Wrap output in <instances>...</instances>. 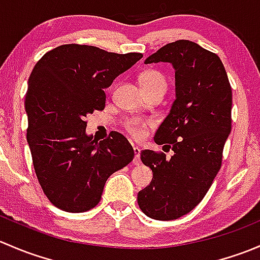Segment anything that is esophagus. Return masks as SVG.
<instances>
[{"instance_id": "34e87169", "label": "esophagus", "mask_w": 260, "mask_h": 260, "mask_svg": "<svg viewBox=\"0 0 260 260\" xmlns=\"http://www.w3.org/2000/svg\"><path fill=\"white\" fill-rule=\"evenodd\" d=\"M133 152H135V159H133V164L140 165L141 164V149L138 147H133Z\"/></svg>"}]
</instances>
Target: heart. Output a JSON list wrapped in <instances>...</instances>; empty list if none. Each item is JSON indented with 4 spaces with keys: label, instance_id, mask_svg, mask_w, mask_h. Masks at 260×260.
Segmentation results:
<instances>
[{
    "label": "heart",
    "instance_id": "heart-1",
    "mask_svg": "<svg viewBox=\"0 0 260 260\" xmlns=\"http://www.w3.org/2000/svg\"><path fill=\"white\" fill-rule=\"evenodd\" d=\"M141 84H142L145 90H151V89L162 88L166 90L167 88V80L162 73L158 70H148V72L143 73L141 77ZM153 125L151 119H143V118H128L123 122V127H124L125 132L135 140L140 141L145 138L147 129Z\"/></svg>",
    "mask_w": 260,
    "mask_h": 260
}]
</instances>
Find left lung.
Returning a JSON list of instances; mask_svg holds the SVG:
<instances>
[{
    "label": "left lung",
    "instance_id": "8db88e82",
    "mask_svg": "<svg viewBox=\"0 0 260 260\" xmlns=\"http://www.w3.org/2000/svg\"><path fill=\"white\" fill-rule=\"evenodd\" d=\"M159 61L171 62L176 70V99L154 142L169 146L174 156L169 159L164 152H141L153 177L137 201L147 216L174 220L203 200L221 167L232 131L233 94L220 57L196 43L167 44L145 62Z\"/></svg>",
    "mask_w": 260,
    "mask_h": 260
}]
</instances>
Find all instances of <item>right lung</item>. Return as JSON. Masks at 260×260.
Listing matches in <instances>:
<instances>
[{
  "label": "right lung",
  "instance_id": "1",
  "mask_svg": "<svg viewBox=\"0 0 260 260\" xmlns=\"http://www.w3.org/2000/svg\"><path fill=\"white\" fill-rule=\"evenodd\" d=\"M142 56L67 44L36 62L25 98L26 138L39 183L56 208L69 212L95 208L108 177L132 162L135 152L124 136L98 142L85 135V118L103 111L104 89Z\"/></svg>",
  "mask_w": 260,
  "mask_h": 260
}]
</instances>
